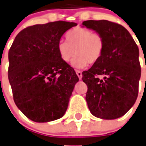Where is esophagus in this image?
I'll return each instance as SVG.
<instances>
[{
    "label": "esophagus",
    "mask_w": 146,
    "mask_h": 146,
    "mask_svg": "<svg viewBox=\"0 0 146 146\" xmlns=\"http://www.w3.org/2000/svg\"><path fill=\"white\" fill-rule=\"evenodd\" d=\"M76 75L78 76L79 79H82V73L80 70H76Z\"/></svg>",
    "instance_id": "1"
}]
</instances>
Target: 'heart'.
Wrapping results in <instances>:
<instances>
[{"mask_svg": "<svg viewBox=\"0 0 146 146\" xmlns=\"http://www.w3.org/2000/svg\"><path fill=\"white\" fill-rule=\"evenodd\" d=\"M66 41H60L57 46L60 58L69 63L75 55L71 65L75 68H83L88 64L98 62L104 53L105 42L101 34L92 31L76 27L66 34Z\"/></svg>", "mask_w": 146, "mask_h": 146, "instance_id": "heart-1", "label": "heart"}]
</instances>
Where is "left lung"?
I'll use <instances>...</instances> for the list:
<instances>
[{
    "mask_svg": "<svg viewBox=\"0 0 146 146\" xmlns=\"http://www.w3.org/2000/svg\"><path fill=\"white\" fill-rule=\"evenodd\" d=\"M82 25L104 39L100 59L82 72L88 86L86 101L97 118L115 119L124 115L137 100L141 76L139 48L122 25L107 20H88ZM104 75V79H100Z\"/></svg>",
    "mask_w": 146,
    "mask_h": 146,
    "instance_id": "obj_1",
    "label": "left lung"
}]
</instances>
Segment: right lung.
<instances>
[{
  "mask_svg": "<svg viewBox=\"0 0 146 146\" xmlns=\"http://www.w3.org/2000/svg\"><path fill=\"white\" fill-rule=\"evenodd\" d=\"M75 22H49L25 28L9 48L8 78L15 105L35 122L64 115L79 78L60 58L57 46Z\"/></svg>",
  "mask_w": 146,
  "mask_h": 146,
  "instance_id": "add662e5",
  "label": "right lung"
}]
</instances>
